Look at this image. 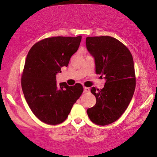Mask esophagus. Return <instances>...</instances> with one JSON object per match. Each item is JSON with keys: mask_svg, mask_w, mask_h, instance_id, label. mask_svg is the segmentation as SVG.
Listing matches in <instances>:
<instances>
[{"mask_svg": "<svg viewBox=\"0 0 157 157\" xmlns=\"http://www.w3.org/2000/svg\"><path fill=\"white\" fill-rule=\"evenodd\" d=\"M83 92H84V93L90 92V88L87 87H83Z\"/></svg>", "mask_w": 157, "mask_h": 157, "instance_id": "esophagus-1", "label": "esophagus"}]
</instances>
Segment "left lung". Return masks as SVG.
Segmentation results:
<instances>
[{
  "label": "left lung",
  "mask_w": 157,
  "mask_h": 157,
  "mask_svg": "<svg viewBox=\"0 0 157 157\" xmlns=\"http://www.w3.org/2000/svg\"><path fill=\"white\" fill-rule=\"evenodd\" d=\"M86 44L95 59L96 74L104 76L106 81L101 90L91 87L96 103L87 113L93 123L106 125L122 115L134 94L133 59L128 48L113 37H87Z\"/></svg>",
  "instance_id": "1"
}]
</instances>
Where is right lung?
Returning <instances> with one entry per match:
<instances>
[{
	"label": "right lung",
	"instance_id": "add662e5",
	"mask_svg": "<svg viewBox=\"0 0 157 157\" xmlns=\"http://www.w3.org/2000/svg\"><path fill=\"white\" fill-rule=\"evenodd\" d=\"M77 37L57 36L35 44L27 55L21 79L26 101L33 113L42 122L59 124L65 121L72 106L82 95L79 83L69 86L56 84V75L67 66L81 42Z\"/></svg>",
	"mask_w": 157,
	"mask_h": 157
}]
</instances>
